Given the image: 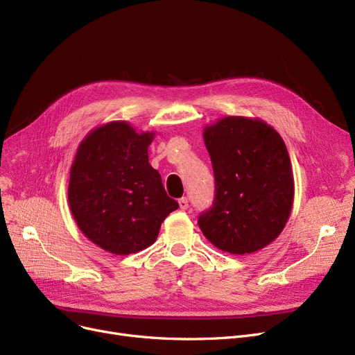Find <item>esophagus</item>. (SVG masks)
Here are the masks:
<instances>
[{
  "label": "esophagus",
  "instance_id": "esophagus-1",
  "mask_svg": "<svg viewBox=\"0 0 355 355\" xmlns=\"http://www.w3.org/2000/svg\"><path fill=\"white\" fill-rule=\"evenodd\" d=\"M178 204H180V209L181 210H187L189 209V198L187 197H181L178 200Z\"/></svg>",
  "mask_w": 355,
  "mask_h": 355
}]
</instances>
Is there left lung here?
<instances>
[{
    "instance_id": "1",
    "label": "left lung",
    "mask_w": 355,
    "mask_h": 355,
    "mask_svg": "<svg viewBox=\"0 0 355 355\" xmlns=\"http://www.w3.org/2000/svg\"><path fill=\"white\" fill-rule=\"evenodd\" d=\"M216 193L198 226L223 252L246 254L281 234L293 204V174L286 145L260 119L226 116L204 128Z\"/></svg>"
}]
</instances>
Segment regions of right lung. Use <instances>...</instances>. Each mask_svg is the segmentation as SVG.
<instances>
[{
    "mask_svg": "<svg viewBox=\"0 0 355 355\" xmlns=\"http://www.w3.org/2000/svg\"><path fill=\"white\" fill-rule=\"evenodd\" d=\"M154 132L128 122L102 125L80 142L70 168L69 206L82 233L114 254L151 246L165 217L178 209L149 165Z\"/></svg>",
    "mask_w": 355,
    "mask_h": 355,
    "instance_id": "obj_1",
    "label": "right lung"
}]
</instances>
